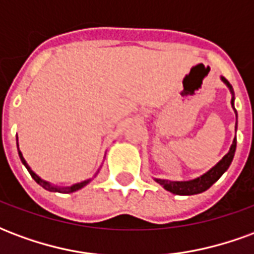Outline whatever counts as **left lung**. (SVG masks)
I'll return each mask as SVG.
<instances>
[{
    "label": "left lung",
    "mask_w": 254,
    "mask_h": 254,
    "mask_svg": "<svg viewBox=\"0 0 254 254\" xmlns=\"http://www.w3.org/2000/svg\"><path fill=\"white\" fill-rule=\"evenodd\" d=\"M222 80H223V83L229 87L230 91H231V94L234 95L231 84H230L224 77H222ZM231 105H233V109H234V96H233V99H231ZM234 111L235 116H237V110H235V109ZM235 129H237V124H235ZM235 148H237V137L234 138L231 148H230V151L227 152V155H224L223 159L220 160L216 166H213L212 169L208 171V173H205L204 176L198 177L196 180L184 182L167 181V180H155V181L158 182V184H160L162 187L165 188L166 190L171 191V193H174V194H181V196H189V194H197V193L205 191L207 189H209V188L212 187L215 182L218 181L224 171L229 169L230 165H231V162H233V158H234Z\"/></svg>",
    "instance_id": "8db88e82"
}]
</instances>
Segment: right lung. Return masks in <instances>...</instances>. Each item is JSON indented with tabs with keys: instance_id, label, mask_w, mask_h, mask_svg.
Returning a JSON list of instances; mask_svg holds the SVG:
<instances>
[{
	"instance_id": "1",
	"label": "right lung",
	"mask_w": 254,
	"mask_h": 254,
	"mask_svg": "<svg viewBox=\"0 0 254 254\" xmlns=\"http://www.w3.org/2000/svg\"><path fill=\"white\" fill-rule=\"evenodd\" d=\"M19 156H20V160L23 162V165L27 167V170H28V173L31 174V177L34 178L36 181V184H39L42 188H45L46 190L49 191H58V193H73V191H76L78 190V189H81V188H84L87 184H89V182L92 181V180H87V181H83V182H80V184H74V185H72V187H67V188H58V187H53L52 184H49V182L46 181H43L42 178H39V177L36 176L35 173L34 171L31 170L30 169V166L27 165V162H25V159L23 158V155H21V152L19 151ZM96 176V174H95Z\"/></svg>"
}]
</instances>
